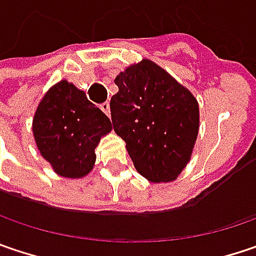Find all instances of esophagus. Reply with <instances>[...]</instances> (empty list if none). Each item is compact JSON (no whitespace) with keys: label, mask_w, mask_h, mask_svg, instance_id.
<instances>
[{"label":"esophagus","mask_w":256,"mask_h":256,"mask_svg":"<svg viewBox=\"0 0 256 256\" xmlns=\"http://www.w3.org/2000/svg\"><path fill=\"white\" fill-rule=\"evenodd\" d=\"M100 108L107 114V116H110V104H108V102H102V104L100 106Z\"/></svg>","instance_id":"1"}]
</instances>
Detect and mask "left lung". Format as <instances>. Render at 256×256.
<instances>
[{"label": "left lung", "instance_id": "1", "mask_svg": "<svg viewBox=\"0 0 256 256\" xmlns=\"http://www.w3.org/2000/svg\"><path fill=\"white\" fill-rule=\"evenodd\" d=\"M114 82L118 92L110 101L112 122L136 171L150 182L176 180L197 140V98L149 59L128 66Z\"/></svg>", "mask_w": 256, "mask_h": 256}]
</instances>
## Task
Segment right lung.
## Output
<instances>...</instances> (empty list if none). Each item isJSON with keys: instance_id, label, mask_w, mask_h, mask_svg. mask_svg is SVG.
Listing matches in <instances>:
<instances>
[{"instance_id": "obj_1", "label": "right lung", "mask_w": 256, "mask_h": 256, "mask_svg": "<svg viewBox=\"0 0 256 256\" xmlns=\"http://www.w3.org/2000/svg\"><path fill=\"white\" fill-rule=\"evenodd\" d=\"M32 130L42 156L54 172L64 178H82L92 171L96 148L113 126L82 90L62 80L40 100Z\"/></svg>"}]
</instances>
